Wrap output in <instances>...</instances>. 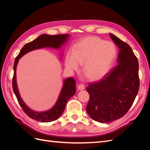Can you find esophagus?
<instances>
[{
	"instance_id": "34e87169",
	"label": "esophagus",
	"mask_w": 150,
	"mask_h": 150,
	"mask_svg": "<svg viewBox=\"0 0 150 150\" xmlns=\"http://www.w3.org/2000/svg\"><path fill=\"white\" fill-rule=\"evenodd\" d=\"M84 89H85V86L84 84H79L78 86V90H84Z\"/></svg>"
}]
</instances>
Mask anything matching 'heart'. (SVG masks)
<instances>
[{
  "instance_id": "1",
  "label": "heart",
  "mask_w": 150,
  "mask_h": 150,
  "mask_svg": "<svg viewBox=\"0 0 150 150\" xmlns=\"http://www.w3.org/2000/svg\"><path fill=\"white\" fill-rule=\"evenodd\" d=\"M117 55L114 44L97 37L81 40L67 53L65 66L69 70H78L83 64L84 75L91 81H98L106 75Z\"/></svg>"
}]
</instances>
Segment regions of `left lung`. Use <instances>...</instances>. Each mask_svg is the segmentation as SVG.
<instances>
[{
	"instance_id": "1",
	"label": "left lung",
	"mask_w": 150,
	"mask_h": 150,
	"mask_svg": "<svg viewBox=\"0 0 150 150\" xmlns=\"http://www.w3.org/2000/svg\"><path fill=\"white\" fill-rule=\"evenodd\" d=\"M110 36L119 48L118 64L86 88L90 94L87 112L92 119L101 123L122 117L132 106L139 89L137 58L128 44L113 34Z\"/></svg>"
}]
</instances>
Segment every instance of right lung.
<instances>
[{"instance_id": "right-lung-1", "label": "right lung", "mask_w": 150, "mask_h": 150, "mask_svg": "<svg viewBox=\"0 0 150 150\" xmlns=\"http://www.w3.org/2000/svg\"><path fill=\"white\" fill-rule=\"evenodd\" d=\"M69 37V34H60L57 35H50L46 34L41 35L36 39L25 44L17 57H16L13 66L14 74L12 82L13 90L22 109L23 110L24 113L31 119L42 122H52L58 119L64 111L67 102L76 93V82L73 77L67 78L66 80L63 81V86L58 100L53 108L49 110L41 111V112L35 111L26 106L19 94L17 83V77H16V69H17L18 60L26 53L35 50L43 48V47L60 49L62 47V45L67 42Z\"/></svg>"}]
</instances>
